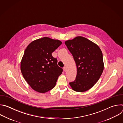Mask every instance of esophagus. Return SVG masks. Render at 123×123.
<instances>
[{
    "mask_svg": "<svg viewBox=\"0 0 123 123\" xmlns=\"http://www.w3.org/2000/svg\"><path fill=\"white\" fill-rule=\"evenodd\" d=\"M63 69L64 70L65 72H66V71H67V68H66V67H64L63 68Z\"/></svg>",
    "mask_w": 123,
    "mask_h": 123,
    "instance_id": "34e87169",
    "label": "esophagus"
}]
</instances>
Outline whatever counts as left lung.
<instances>
[{"mask_svg": "<svg viewBox=\"0 0 123 123\" xmlns=\"http://www.w3.org/2000/svg\"><path fill=\"white\" fill-rule=\"evenodd\" d=\"M73 55L77 67L75 80L69 83L77 92L90 90L99 79L104 70L103 54L99 46L82 37H77L65 42Z\"/></svg>", "mask_w": 123, "mask_h": 123, "instance_id": "1", "label": "left lung"}]
</instances>
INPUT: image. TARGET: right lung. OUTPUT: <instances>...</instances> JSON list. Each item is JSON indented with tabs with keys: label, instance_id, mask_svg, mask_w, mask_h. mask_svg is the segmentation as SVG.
<instances>
[{
	"label": "right lung",
	"instance_id": "right-lung-1",
	"mask_svg": "<svg viewBox=\"0 0 123 123\" xmlns=\"http://www.w3.org/2000/svg\"><path fill=\"white\" fill-rule=\"evenodd\" d=\"M61 44L59 40L44 37L32 41L25 49L20 69L23 77L34 91L43 93L55 86L63 69L51 54Z\"/></svg>",
	"mask_w": 123,
	"mask_h": 123
}]
</instances>
